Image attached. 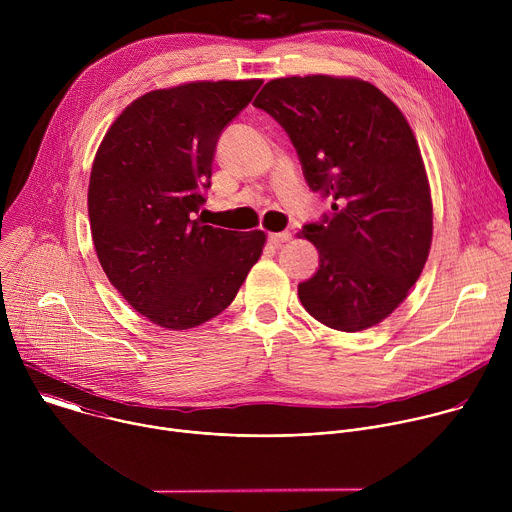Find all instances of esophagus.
I'll return each instance as SVG.
<instances>
[{"label":"esophagus","mask_w":512,"mask_h":512,"mask_svg":"<svg viewBox=\"0 0 512 512\" xmlns=\"http://www.w3.org/2000/svg\"><path fill=\"white\" fill-rule=\"evenodd\" d=\"M291 239V235L287 233V231H283V233H271L269 235V241L273 243V245H283V243H287Z\"/></svg>","instance_id":"34e87169"}]
</instances>
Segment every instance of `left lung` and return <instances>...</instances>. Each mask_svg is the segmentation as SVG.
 <instances>
[{"instance_id": "left-lung-1", "label": "left lung", "mask_w": 512, "mask_h": 512, "mask_svg": "<svg viewBox=\"0 0 512 512\" xmlns=\"http://www.w3.org/2000/svg\"><path fill=\"white\" fill-rule=\"evenodd\" d=\"M253 105L287 131L308 186L334 200L332 216L298 233L320 255L298 285L302 306L340 332L377 326L409 296L431 249V190L413 129L356 77L273 79Z\"/></svg>"}]
</instances>
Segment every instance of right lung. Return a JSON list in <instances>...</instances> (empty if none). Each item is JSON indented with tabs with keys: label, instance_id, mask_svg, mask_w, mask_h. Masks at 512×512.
<instances>
[{
	"label": "right lung",
	"instance_id": "1",
	"mask_svg": "<svg viewBox=\"0 0 512 512\" xmlns=\"http://www.w3.org/2000/svg\"><path fill=\"white\" fill-rule=\"evenodd\" d=\"M261 79L194 81L131 101L107 129L89 180L99 263L123 300L166 330L231 306L267 235L204 225L214 148Z\"/></svg>",
	"mask_w": 512,
	"mask_h": 512
}]
</instances>
